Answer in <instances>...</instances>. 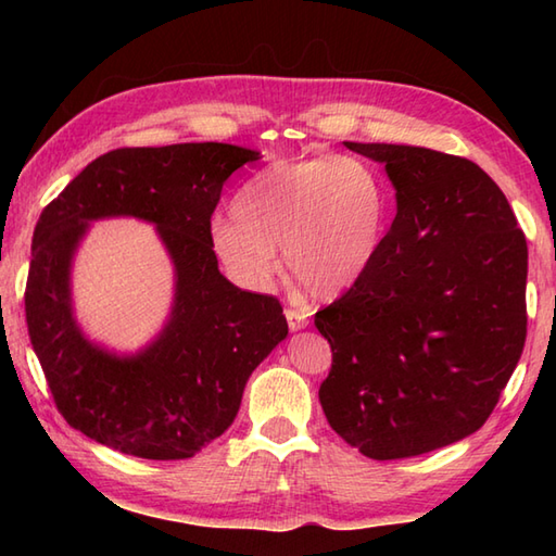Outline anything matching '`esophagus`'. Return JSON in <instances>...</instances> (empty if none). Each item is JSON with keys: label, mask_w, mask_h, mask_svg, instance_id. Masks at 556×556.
<instances>
[{"label": "esophagus", "mask_w": 556, "mask_h": 556, "mask_svg": "<svg viewBox=\"0 0 556 556\" xmlns=\"http://www.w3.org/2000/svg\"><path fill=\"white\" fill-rule=\"evenodd\" d=\"M285 315H287V323H289V329H291V332H296V329H303L305 325H308V315H305L303 311L287 308V311H285Z\"/></svg>", "instance_id": "34e87169"}]
</instances>
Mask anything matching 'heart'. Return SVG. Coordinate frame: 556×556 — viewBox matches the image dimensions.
I'll return each instance as SVG.
<instances>
[{"mask_svg":"<svg viewBox=\"0 0 556 556\" xmlns=\"http://www.w3.org/2000/svg\"><path fill=\"white\" fill-rule=\"evenodd\" d=\"M392 193L370 162L311 155L267 164L233 198L231 215L210 227L227 277L267 291L287 275L315 299H337L368 275L384 245Z\"/></svg>","mask_w":556,"mask_h":556,"instance_id":"heart-1","label":"heart"}]
</instances>
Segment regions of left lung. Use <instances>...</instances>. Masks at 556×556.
<instances>
[{"instance_id": "1", "label": "left lung", "mask_w": 556, "mask_h": 556, "mask_svg": "<svg viewBox=\"0 0 556 556\" xmlns=\"http://www.w3.org/2000/svg\"><path fill=\"white\" fill-rule=\"evenodd\" d=\"M346 148L384 162L396 217L368 275L315 313L332 349L320 404L365 456L428 454L485 425L521 358L526 233L476 162L413 146Z\"/></svg>"}]
</instances>
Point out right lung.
Instances as JSON below:
<instances>
[{"instance_id":"right-lung-1","label":"right lung","mask_w":556,"mask_h":556,"mask_svg":"<svg viewBox=\"0 0 556 556\" xmlns=\"http://www.w3.org/2000/svg\"><path fill=\"white\" fill-rule=\"evenodd\" d=\"M255 150L227 143L119 148L92 160L33 233L26 323L56 410L116 452L191 458L229 428L248 377L287 337L281 303L219 275L210 245L222 186ZM131 214L159 224L177 267L173 320L136 359L88 345L70 317L67 265L90 218Z\"/></svg>"}]
</instances>
